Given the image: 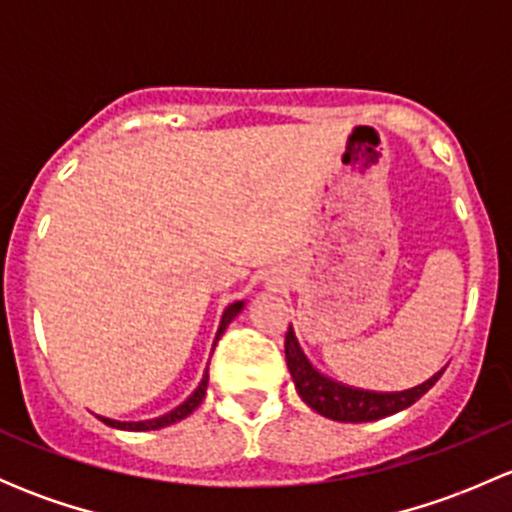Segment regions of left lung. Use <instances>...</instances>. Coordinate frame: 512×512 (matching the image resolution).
Listing matches in <instances>:
<instances>
[{
    "instance_id": "left-lung-1",
    "label": "left lung",
    "mask_w": 512,
    "mask_h": 512,
    "mask_svg": "<svg viewBox=\"0 0 512 512\" xmlns=\"http://www.w3.org/2000/svg\"><path fill=\"white\" fill-rule=\"evenodd\" d=\"M285 359L289 374H292L294 389L302 396L304 404H307L309 409L317 411V414H322L324 418H332V421L342 423L379 421V418L399 414V411L416 404V401L441 379L443 371H446V366H443V369L436 371L431 379H426L423 384L406 391L356 389V386L342 384V381H334L332 376L322 374V371L307 359L304 349L299 347V339L297 334H294L292 324H289V332L285 339Z\"/></svg>"
}]
</instances>
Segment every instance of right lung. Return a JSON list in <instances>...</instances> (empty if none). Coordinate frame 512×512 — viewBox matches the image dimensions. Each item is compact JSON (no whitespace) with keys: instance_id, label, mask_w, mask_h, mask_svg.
<instances>
[{"instance_id":"add662e5","label":"right lung","mask_w":512,"mask_h":512,"mask_svg":"<svg viewBox=\"0 0 512 512\" xmlns=\"http://www.w3.org/2000/svg\"><path fill=\"white\" fill-rule=\"evenodd\" d=\"M242 309H245V302H242V299H240V302L227 304L225 312H223V317H220L218 332H215L213 349H215V344H218V339L223 337V332L227 329V324H230L232 319H235L237 314L242 312ZM205 391H208V369H205L203 379H200V384L195 386L193 394H190L188 399L183 401V404L175 406L173 411H168V414H163V416H158V418H148V421H116V418H106V416H98V418H101V421L106 423V426L121 428V431H156V428H165V426H170V423L183 421L185 416L193 414V411L200 406V401L205 399Z\"/></svg>"}]
</instances>
